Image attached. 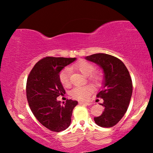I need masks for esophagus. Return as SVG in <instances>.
Here are the masks:
<instances>
[{"label":"esophagus","instance_id":"1","mask_svg":"<svg viewBox=\"0 0 153 153\" xmlns=\"http://www.w3.org/2000/svg\"><path fill=\"white\" fill-rule=\"evenodd\" d=\"M79 104H84V105H86V106H90L92 104V103H91V102H79Z\"/></svg>","mask_w":153,"mask_h":153}]
</instances>
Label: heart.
<instances>
[{
    "label": "heart",
    "instance_id": "obj_1",
    "mask_svg": "<svg viewBox=\"0 0 153 153\" xmlns=\"http://www.w3.org/2000/svg\"><path fill=\"white\" fill-rule=\"evenodd\" d=\"M82 73L85 76H89L90 81H91L96 85H100L104 81V76L100 73H93L96 70V67L94 64L81 60L71 67ZM70 74L71 69L65 68L60 71L59 73V80L63 86H68L70 84ZM93 92V88L91 85H85L82 87H75L70 91V95L74 99L85 101L88 99L90 96Z\"/></svg>",
    "mask_w": 153,
    "mask_h": 153
}]
</instances>
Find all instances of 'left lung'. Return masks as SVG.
Returning <instances> with one entry per match:
<instances>
[{"mask_svg":"<svg viewBox=\"0 0 153 153\" xmlns=\"http://www.w3.org/2000/svg\"><path fill=\"white\" fill-rule=\"evenodd\" d=\"M103 69L104 83L97 97L103 99L104 111L95 117L96 124L102 127H111L120 121L126 113L132 94V81L125 64L118 58L106 53L87 56Z\"/></svg>","mask_w":153,"mask_h":153,"instance_id":"8db88e82","label":"left lung"}]
</instances>
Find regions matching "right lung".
<instances>
[{
	"label": "right lung",
	"mask_w": 153,
	"mask_h": 153,
	"mask_svg": "<svg viewBox=\"0 0 153 153\" xmlns=\"http://www.w3.org/2000/svg\"><path fill=\"white\" fill-rule=\"evenodd\" d=\"M76 58L46 57L39 60L29 74L26 83V97L31 111L46 128L56 132L66 129L71 123L76 100L57 101L65 94L59 80V73Z\"/></svg>",
	"instance_id": "add662e5"
}]
</instances>
